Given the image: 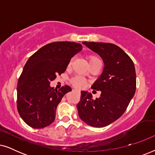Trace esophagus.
I'll use <instances>...</instances> for the list:
<instances>
[{
	"label": "esophagus",
	"instance_id": "34e87169",
	"mask_svg": "<svg viewBox=\"0 0 155 155\" xmlns=\"http://www.w3.org/2000/svg\"><path fill=\"white\" fill-rule=\"evenodd\" d=\"M73 91H77V92H80V90H73Z\"/></svg>",
	"mask_w": 155,
	"mask_h": 155
}]
</instances>
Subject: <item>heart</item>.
Wrapping results in <instances>:
<instances>
[{
    "label": "heart",
    "instance_id": "1",
    "mask_svg": "<svg viewBox=\"0 0 155 155\" xmlns=\"http://www.w3.org/2000/svg\"><path fill=\"white\" fill-rule=\"evenodd\" d=\"M100 61V60H99V59L96 56H91L89 57V63H90L95 62V61ZM71 63H72V60L70 61L68 65H71ZM71 82L72 84H73V85L76 88H82L83 87H84V85H85L87 83L86 80H84L83 78L80 77V76H75V77H74L73 79H72Z\"/></svg>",
    "mask_w": 155,
    "mask_h": 155
}]
</instances>
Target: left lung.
Listing matches in <instances>:
<instances>
[{"label": "left lung", "instance_id": "obj_1", "mask_svg": "<svg viewBox=\"0 0 155 155\" xmlns=\"http://www.w3.org/2000/svg\"><path fill=\"white\" fill-rule=\"evenodd\" d=\"M82 44L101 57L104 68L92 86L93 90L101 91L100 97L93 99L91 93L81 91L77 104L78 114L89 126L104 127L124 114L134 96L135 65L128 55L115 44L86 41Z\"/></svg>", "mask_w": 155, "mask_h": 155}]
</instances>
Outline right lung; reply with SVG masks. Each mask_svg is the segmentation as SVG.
<instances>
[{
	"label": "right lung",
	"instance_id": "add662e5",
	"mask_svg": "<svg viewBox=\"0 0 155 155\" xmlns=\"http://www.w3.org/2000/svg\"><path fill=\"white\" fill-rule=\"evenodd\" d=\"M82 49L80 44L56 41L46 44L29 57L19 78L17 108L31 128H43L55 120L63 97L72 90L65 85L58 91L50 86L57 75L64 73L71 59Z\"/></svg>",
	"mask_w": 155,
	"mask_h": 155
}]
</instances>
